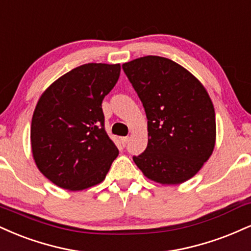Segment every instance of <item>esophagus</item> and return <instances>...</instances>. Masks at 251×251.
I'll list each match as a JSON object with an SVG mask.
<instances>
[{
	"label": "esophagus",
	"instance_id": "1",
	"mask_svg": "<svg viewBox=\"0 0 251 251\" xmlns=\"http://www.w3.org/2000/svg\"><path fill=\"white\" fill-rule=\"evenodd\" d=\"M120 141H122L123 146H126V144H127V141H128V137H123V138H120Z\"/></svg>",
	"mask_w": 251,
	"mask_h": 251
}]
</instances>
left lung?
<instances>
[{
    "label": "left lung",
    "mask_w": 251,
    "mask_h": 251,
    "mask_svg": "<svg viewBox=\"0 0 251 251\" xmlns=\"http://www.w3.org/2000/svg\"><path fill=\"white\" fill-rule=\"evenodd\" d=\"M147 117L149 144L133 161L149 179L176 185L191 179L212 155L216 123L213 102L185 68L159 56L123 64Z\"/></svg>",
    "instance_id": "8db88e82"
}]
</instances>
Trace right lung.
I'll return each instance as SVG.
<instances>
[{
	"label": "right lung",
	"instance_id": "right-lung-1",
	"mask_svg": "<svg viewBox=\"0 0 251 251\" xmlns=\"http://www.w3.org/2000/svg\"><path fill=\"white\" fill-rule=\"evenodd\" d=\"M119 75V64L80 65L39 98L30 131L32 154L41 173L60 188L81 191L101 182L119 154L101 108Z\"/></svg>",
	"mask_w": 251,
	"mask_h": 251
}]
</instances>
